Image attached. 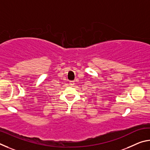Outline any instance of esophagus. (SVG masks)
<instances>
[{"label":"esophagus","mask_w":150,"mask_h":150,"mask_svg":"<svg viewBox=\"0 0 150 150\" xmlns=\"http://www.w3.org/2000/svg\"><path fill=\"white\" fill-rule=\"evenodd\" d=\"M70 84L69 85H75V81H70Z\"/></svg>","instance_id":"34e87169"}]
</instances>
